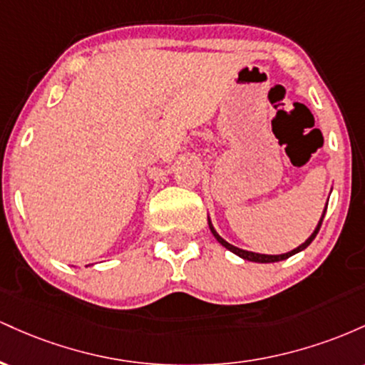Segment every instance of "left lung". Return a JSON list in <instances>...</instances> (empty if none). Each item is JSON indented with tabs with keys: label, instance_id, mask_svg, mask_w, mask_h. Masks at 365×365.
<instances>
[{
	"label": "left lung",
	"instance_id": "1",
	"mask_svg": "<svg viewBox=\"0 0 365 365\" xmlns=\"http://www.w3.org/2000/svg\"><path fill=\"white\" fill-rule=\"evenodd\" d=\"M328 207V206H326ZM326 207H324V211H322V216H321V220H319V223H317V226H316V230H314L312 232V235L307 238V240L304 242L302 245H299L297 247V249H293V250H290V252H287V254H279V255H269V254H257V252H250V250H244V249H238V247H235V245H232V244H228V242L225 240L223 237H220L217 235V232L215 230V226H212V223H211V220H209L207 217V223H209V228H211V233L212 235H215V238L217 242H220L221 245L225 247V249H228L230 252H233V254H237L238 257H242V259H245V261H252V262H278V261H284V259H288V257H292L293 254H297V252H302L304 249H307L309 245H311V242L314 240V238H316V235H317V232H319V228H321V225H322V220H324V215H326Z\"/></svg>",
	"mask_w": 365,
	"mask_h": 365
}]
</instances>
